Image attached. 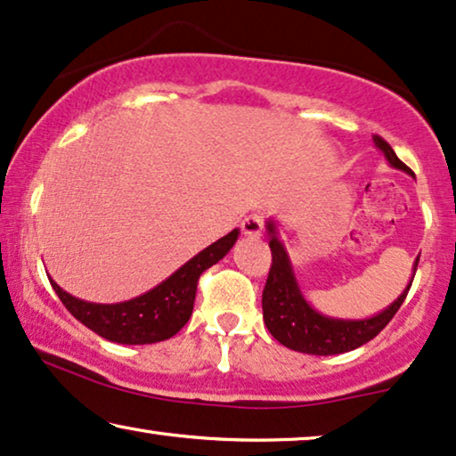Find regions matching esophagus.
Instances as JSON below:
<instances>
[{
	"label": "esophagus",
	"mask_w": 456,
	"mask_h": 456,
	"mask_svg": "<svg viewBox=\"0 0 456 456\" xmlns=\"http://www.w3.org/2000/svg\"><path fill=\"white\" fill-rule=\"evenodd\" d=\"M241 232H244L246 238H258L263 233V216L250 215L241 221Z\"/></svg>",
	"instance_id": "obj_1"
}]
</instances>
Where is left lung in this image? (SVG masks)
I'll list each match as a JSON object with an SVG mask.
<instances>
[{"label": "left lung", "mask_w": 456, "mask_h": 456, "mask_svg": "<svg viewBox=\"0 0 456 456\" xmlns=\"http://www.w3.org/2000/svg\"><path fill=\"white\" fill-rule=\"evenodd\" d=\"M373 143L384 154L387 165L392 168L412 175L411 168L394 154L390 143L384 142L379 135H373ZM266 233H269L273 265L263 291L265 325L279 344H283L289 350L305 352V354H342V352L359 348V346L367 344L369 339L378 336L390 323L394 314L398 313V308L403 306L419 263V258H415L412 275L409 283H406V288L403 289V294L381 313H375L365 319L330 317V314H323L317 308H313L311 302L302 294L294 266H291L288 248H285L281 238H279L277 223L273 218L266 221Z\"/></svg>", "instance_id": "left-lung-1"}]
</instances>
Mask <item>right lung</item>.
Wrapping results in <instances>:
<instances>
[{"mask_svg":"<svg viewBox=\"0 0 456 456\" xmlns=\"http://www.w3.org/2000/svg\"><path fill=\"white\" fill-rule=\"evenodd\" d=\"M240 238V229H233L215 244L204 248L196 256L179 266L171 277L158 283L137 298L117 302V305H97L64 291L50 277V283L62 305L77 321L95 331L97 336L117 344H156L173 338L191 317L196 300L198 279L206 269L227 256Z\"/></svg>","mask_w":456,"mask_h":456,"instance_id":"add662e5","label":"right lung"}]
</instances>
